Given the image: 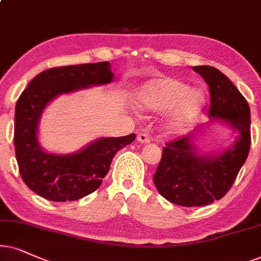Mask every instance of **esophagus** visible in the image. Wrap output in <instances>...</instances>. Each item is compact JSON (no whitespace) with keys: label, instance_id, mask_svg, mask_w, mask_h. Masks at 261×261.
Listing matches in <instances>:
<instances>
[{"label":"esophagus","instance_id":"34e87169","mask_svg":"<svg viewBox=\"0 0 261 261\" xmlns=\"http://www.w3.org/2000/svg\"><path fill=\"white\" fill-rule=\"evenodd\" d=\"M137 141L141 142V143H149L150 138H149V136H148L147 134L140 133V134L137 135Z\"/></svg>","mask_w":261,"mask_h":261}]
</instances>
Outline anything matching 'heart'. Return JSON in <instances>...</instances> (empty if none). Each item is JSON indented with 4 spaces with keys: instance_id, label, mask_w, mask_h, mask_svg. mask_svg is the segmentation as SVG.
I'll list each match as a JSON object with an SVG mask.
<instances>
[{
    "instance_id": "b5f03b06",
    "label": "heart",
    "mask_w": 261,
    "mask_h": 261,
    "mask_svg": "<svg viewBox=\"0 0 261 261\" xmlns=\"http://www.w3.org/2000/svg\"><path fill=\"white\" fill-rule=\"evenodd\" d=\"M203 103L202 92L189 89L174 78H163L150 82L138 94V105L143 110L167 114V127L180 131L196 118Z\"/></svg>"
}]
</instances>
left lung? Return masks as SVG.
<instances>
[{"label":"left lung","mask_w":261,"mask_h":261,"mask_svg":"<svg viewBox=\"0 0 261 261\" xmlns=\"http://www.w3.org/2000/svg\"><path fill=\"white\" fill-rule=\"evenodd\" d=\"M210 88V117L239 131L232 147L216 155H201L194 135L167 142L153 180L161 196L184 207L220 200L235 182L250 148V111L246 98L225 74L212 66H194Z\"/></svg>","instance_id":"left-lung-1"}]
</instances>
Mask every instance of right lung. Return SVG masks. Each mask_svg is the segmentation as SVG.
I'll list each match as a JSON object with an SVG mask.
<instances>
[{
    "label": "right lung",
    "mask_w": 261,
    "mask_h": 261,
    "mask_svg": "<svg viewBox=\"0 0 261 261\" xmlns=\"http://www.w3.org/2000/svg\"><path fill=\"white\" fill-rule=\"evenodd\" d=\"M108 61L49 68L30 82L15 106L14 147L24 183L49 201H74L94 193L106 177L118 150L136 135L98 138L74 154L45 153L37 128L44 107L58 95L113 81Z\"/></svg>",
    "instance_id": "add662e5"
}]
</instances>
